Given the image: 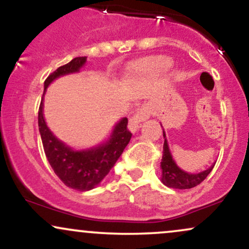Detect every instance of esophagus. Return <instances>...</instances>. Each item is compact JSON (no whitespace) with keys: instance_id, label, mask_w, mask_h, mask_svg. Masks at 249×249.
Wrapping results in <instances>:
<instances>
[{"instance_id":"34e87169","label":"esophagus","mask_w":249,"mask_h":249,"mask_svg":"<svg viewBox=\"0 0 249 249\" xmlns=\"http://www.w3.org/2000/svg\"><path fill=\"white\" fill-rule=\"evenodd\" d=\"M151 112L147 107L142 106L139 109L136 110V112L128 119V128H130L131 132H137V130L139 128V125L142 122H145L146 119L149 118Z\"/></svg>"}]
</instances>
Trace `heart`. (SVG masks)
<instances>
[{
    "label": "heart",
    "mask_w": 249,
    "mask_h": 249,
    "mask_svg": "<svg viewBox=\"0 0 249 249\" xmlns=\"http://www.w3.org/2000/svg\"><path fill=\"white\" fill-rule=\"evenodd\" d=\"M148 67L157 68V70H167V68L170 67V61L166 58H153L149 59L147 62L145 64Z\"/></svg>",
    "instance_id": "obj_1"
}]
</instances>
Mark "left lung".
Listing matches in <instances>:
<instances>
[{
	"label": "left lung",
	"mask_w": 249,
	"mask_h": 249,
	"mask_svg": "<svg viewBox=\"0 0 249 249\" xmlns=\"http://www.w3.org/2000/svg\"><path fill=\"white\" fill-rule=\"evenodd\" d=\"M163 157L161 161V169H162V176H161V182L164 185L174 189H191V188L196 187L206 178V176L211 173L213 169L214 164H212L209 169L198 174H189L185 173L184 170L179 169L176 166L175 161L173 160L172 154L169 152L168 142L166 140V133L163 131Z\"/></svg>",
	"instance_id": "left-lung-1"
}]
</instances>
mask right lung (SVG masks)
Returning a JSON list of instances; mask_svg holds the SVG:
<instances>
[{"label": "right lung", "instance_id": "right-lung-1", "mask_svg": "<svg viewBox=\"0 0 249 249\" xmlns=\"http://www.w3.org/2000/svg\"><path fill=\"white\" fill-rule=\"evenodd\" d=\"M86 56H77L51 73L44 82L46 88L56 77L79 71L86 64ZM43 94V97H44ZM43 97L38 111V126L44 151L55 175L67 187L79 191L90 190L96 187L115 166L123 151L130 142L132 133L127 128V118H123L106 143L87 151H74L53 136L43 116Z\"/></svg>", "mask_w": 249, "mask_h": 249}]
</instances>
